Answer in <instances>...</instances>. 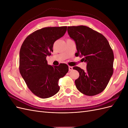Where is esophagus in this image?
Here are the masks:
<instances>
[{"label":"esophagus","instance_id":"obj_1","mask_svg":"<svg viewBox=\"0 0 128 128\" xmlns=\"http://www.w3.org/2000/svg\"><path fill=\"white\" fill-rule=\"evenodd\" d=\"M72 67H71V66H69V71H71V70H72Z\"/></svg>","mask_w":128,"mask_h":128}]
</instances>
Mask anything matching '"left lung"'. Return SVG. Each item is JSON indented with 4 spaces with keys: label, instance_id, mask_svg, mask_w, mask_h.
Listing matches in <instances>:
<instances>
[{
    "label": "left lung",
    "instance_id": "8db88e82",
    "mask_svg": "<svg viewBox=\"0 0 128 128\" xmlns=\"http://www.w3.org/2000/svg\"><path fill=\"white\" fill-rule=\"evenodd\" d=\"M68 33L75 41L77 53L86 62V71L78 67L73 69L80 76L75 80L76 86L83 94L92 96L102 92L113 74L114 54L106 38L86 26H68Z\"/></svg>",
    "mask_w": 128,
    "mask_h": 128
}]
</instances>
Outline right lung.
I'll return each mask as SVG.
<instances>
[{
  "mask_svg": "<svg viewBox=\"0 0 128 128\" xmlns=\"http://www.w3.org/2000/svg\"><path fill=\"white\" fill-rule=\"evenodd\" d=\"M67 26L46 27L27 37L21 46L19 70L27 86L41 98H48L60 90L58 82L68 72V65L48 64L46 56L51 55L54 42L62 37Z\"/></svg>",
  "mask_w": 128,
  "mask_h": 128,
  "instance_id": "1",
  "label": "right lung"
}]
</instances>
